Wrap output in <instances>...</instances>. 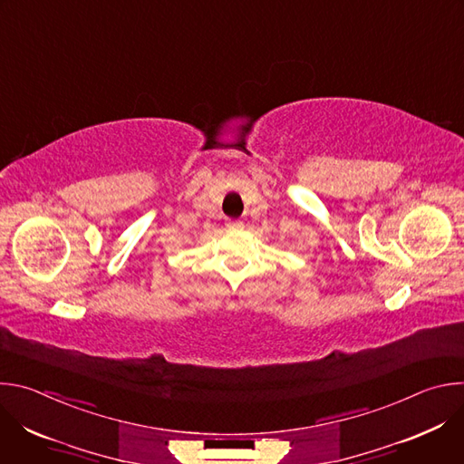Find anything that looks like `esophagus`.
<instances>
[{"label":"esophagus","instance_id":"esophagus-1","mask_svg":"<svg viewBox=\"0 0 464 464\" xmlns=\"http://www.w3.org/2000/svg\"><path fill=\"white\" fill-rule=\"evenodd\" d=\"M227 229H231V231H240V229H244V222H240V220H229V222H227Z\"/></svg>","mask_w":464,"mask_h":464}]
</instances>
